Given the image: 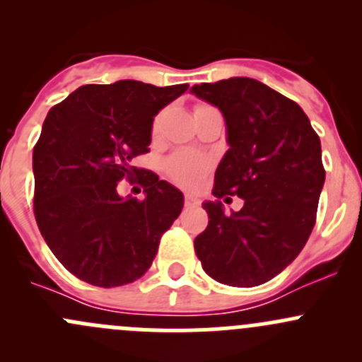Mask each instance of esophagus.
Returning <instances> with one entry per match:
<instances>
[{"mask_svg": "<svg viewBox=\"0 0 362 362\" xmlns=\"http://www.w3.org/2000/svg\"><path fill=\"white\" fill-rule=\"evenodd\" d=\"M199 203H202V202H199L196 196L185 194V204H187V206H196V204H199Z\"/></svg>", "mask_w": 362, "mask_h": 362, "instance_id": "obj_1", "label": "esophagus"}]
</instances>
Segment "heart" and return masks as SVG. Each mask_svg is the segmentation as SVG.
I'll use <instances>...</instances> for the list:
<instances>
[{"label":"heart","mask_w":362,"mask_h":362,"mask_svg":"<svg viewBox=\"0 0 362 362\" xmlns=\"http://www.w3.org/2000/svg\"><path fill=\"white\" fill-rule=\"evenodd\" d=\"M158 127L159 119H156L154 131H158ZM208 168H210V160L194 151L175 152V154L170 156V158L166 159V163H164V170H166L168 177H170L175 184L182 185V187L185 189L198 187L203 182Z\"/></svg>","instance_id":"heart-1"}]
</instances>
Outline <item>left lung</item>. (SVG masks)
Wrapping results in <instances>:
<instances>
[{
    "label": "left lung",
    "mask_w": 362,
    "mask_h": 362,
    "mask_svg": "<svg viewBox=\"0 0 362 362\" xmlns=\"http://www.w3.org/2000/svg\"><path fill=\"white\" fill-rule=\"evenodd\" d=\"M192 94L222 112L228 152L204 202L206 229L194 240L204 272L233 287L268 282L291 264L315 226L326 171L320 140L298 103L247 76L202 83ZM244 199L226 216L222 197Z\"/></svg>",
    "instance_id": "obj_1"
}]
</instances>
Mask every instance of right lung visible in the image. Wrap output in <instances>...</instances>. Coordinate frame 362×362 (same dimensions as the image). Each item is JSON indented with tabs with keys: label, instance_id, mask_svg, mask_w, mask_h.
<instances>
[{
	"label": "right lung",
	"instance_id": "1",
	"mask_svg": "<svg viewBox=\"0 0 362 362\" xmlns=\"http://www.w3.org/2000/svg\"><path fill=\"white\" fill-rule=\"evenodd\" d=\"M189 89L138 80L82 86L50 108L33 151L35 217L64 268L98 287L140 279L159 240L184 208V194L133 159L147 154L159 110ZM127 177L146 198L122 199Z\"/></svg>",
	"mask_w": 362,
	"mask_h": 362
}]
</instances>
